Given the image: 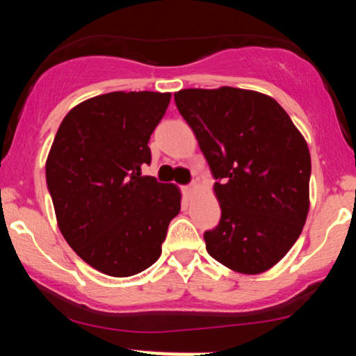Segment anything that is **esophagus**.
Instances as JSON below:
<instances>
[{
	"mask_svg": "<svg viewBox=\"0 0 356 356\" xmlns=\"http://www.w3.org/2000/svg\"><path fill=\"white\" fill-rule=\"evenodd\" d=\"M194 191H195V184H191V186H184L182 187V192H184V195H186V197H191V195L194 194Z\"/></svg>",
	"mask_w": 356,
	"mask_h": 356,
	"instance_id": "obj_1",
	"label": "esophagus"
}]
</instances>
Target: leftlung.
I'll return each mask as SVG.
<instances>
[{"instance_id": "8db88e82", "label": "left lung", "mask_w": 356, "mask_h": 356, "mask_svg": "<svg viewBox=\"0 0 356 356\" xmlns=\"http://www.w3.org/2000/svg\"><path fill=\"white\" fill-rule=\"evenodd\" d=\"M175 105L209 164L219 226L204 232L226 268L259 275L291 249L309 211L312 157L284 108L254 90L186 88Z\"/></svg>"}]
</instances>
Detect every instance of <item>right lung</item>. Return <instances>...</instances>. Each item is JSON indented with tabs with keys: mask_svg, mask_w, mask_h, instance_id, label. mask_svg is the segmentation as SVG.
I'll return each instance as SVG.
<instances>
[{
	"mask_svg": "<svg viewBox=\"0 0 356 356\" xmlns=\"http://www.w3.org/2000/svg\"><path fill=\"white\" fill-rule=\"evenodd\" d=\"M170 93L112 92L73 107L47 159L58 227L97 271L134 276L161 257L167 227L181 211L174 184L142 175L149 138Z\"/></svg>",
	"mask_w": 356,
	"mask_h": 356,
	"instance_id": "obj_1",
	"label": "right lung"
}]
</instances>
